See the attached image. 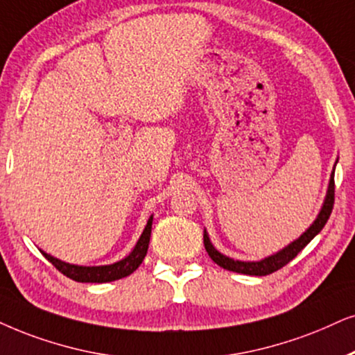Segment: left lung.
Instances as JSON below:
<instances>
[{"label":"left lung","mask_w":355,"mask_h":355,"mask_svg":"<svg viewBox=\"0 0 355 355\" xmlns=\"http://www.w3.org/2000/svg\"><path fill=\"white\" fill-rule=\"evenodd\" d=\"M333 206H334V172H333V175H331L329 188H327L324 205H322V208L320 211V214H318L316 221L308 227L306 232H303V234L300 236L297 241L291 242L290 245H286V248L282 249L280 252H277L275 255H270V257L260 260V262H241V260H232L230 257H226V255L219 254L218 250L213 248V244L209 242V237L206 232L203 234L205 249H206V252H208L209 257L213 259V262H216L219 267L226 268V270L244 273V275H257V277L270 275V273L280 270L282 267H285L290 260H293L304 248H306V245L309 244V241H311L313 237H315L318 232L322 230V227H324V224L327 223V219H329V216H331Z\"/></svg>","instance_id":"8db88e82"}]
</instances>
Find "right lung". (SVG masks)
<instances>
[{
	"instance_id": "right-lung-1",
	"label": "right lung",
	"mask_w": 355,
	"mask_h": 355,
	"mask_svg": "<svg viewBox=\"0 0 355 355\" xmlns=\"http://www.w3.org/2000/svg\"><path fill=\"white\" fill-rule=\"evenodd\" d=\"M150 231H152V216L149 218V221H147L146 230L141 234V237H139L136 248H134L132 252L125 259L119 260V262L111 263V266H101V267L71 266V263L62 262V260L52 257V255H49L46 252L42 254L58 272H62L65 277L71 278V280L82 282V284H105V282L119 280V278L131 275V273L141 266L142 260H144L147 254V249H149Z\"/></svg>"
}]
</instances>
